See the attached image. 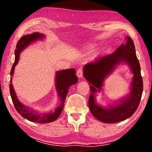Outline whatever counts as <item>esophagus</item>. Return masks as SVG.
Here are the masks:
<instances>
[{"label":"esophagus","instance_id":"34e87169","mask_svg":"<svg viewBox=\"0 0 152 152\" xmlns=\"http://www.w3.org/2000/svg\"><path fill=\"white\" fill-rule=\"evenodd\" d=\"M76 75L78 77V78H82V76H83V71H82V68H79L78 70H77Z\"/></svg>","mask_w":152,"mask_h":152}]
</instances>
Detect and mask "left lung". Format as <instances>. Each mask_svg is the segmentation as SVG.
I'll list each match as a JSON object with an SVG mask.
<instances>
[{
	"instance_id": "8db88e82",
	"label": "left lung",
	"mask_w": 152,
	"mask_h": 152,
	"mask_svg": "<svg viewBox=\"0 0 152 152\" xmlns=\"http://www.w3.org/2000/svg\"><path fill=\"white\" fill-rule=\"evenodd\" d=\"M125 39L126 43L119 46L114 53L102 56L84 67V76L90 82L89 109L96 119L105 123L122 121L132 116L140 104L142 95L143 80L134 43L129 36ZM121 63H127L134 74L130 94L121 100L119 104L107 108L99 106L95 100V94L101 89L104 79Z\"/></svg>"
}]
</instances>
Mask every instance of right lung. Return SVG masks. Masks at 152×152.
<instances>
[{"label": "right lung", "mask_w": 152, "mask_h": 152, "mask_svg": "<svg viewBox=\"0 0 152 152\" xmlns=\"http://www.w3.org/2000/svg\"><path fill=\"white\" fill-rule=\"evenodd\" d=\"M44 35L39 33H33L32 34H29L23 36L17 42L16 49L15 50V60L12 65L11 71V84L9 85L10 94L13 102L15 108L17 111L21 115V116L27 120L32 122L38 123H48L54 121L60 116L62 109L64 108V101L68 94L69 87L75 84L78 82V77L76 75V70L73 68L67 69L61 71H58L56 76V87L58 91V95L60 99L61 104L53 112L49 113H38L35 110L31 109L24 104H23L19 100H18L16 93H15L13 86L12 84V77L13 76L15 67L17 65L19 60L20 53L31 44L32 42H34L37 40L42 39L44 38Z\"/></svg>", "instance_id": "add662e5"}]
</instances>
